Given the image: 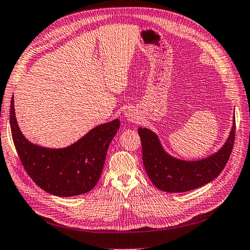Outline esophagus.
<instances>
[{"label":"esophagus","instance_id":"obj_1","mask_svg":"<svg viewBox=\"0 0 250 250\" xmlns=\"http://www.w3.org/2000/svg\"><path fill=\"white\" fill-rule=\"evenodd\" d=\"M125 117L128 119V120H134L135 119V115H134V112H132V110H127L125 112Z\"/></svg>","mask_w":250,"mask_h":250}]
</instances>
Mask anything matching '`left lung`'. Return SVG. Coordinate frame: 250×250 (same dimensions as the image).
<instances>
[{
    "label": "left lung",
    "mask_w": 250,
    "mask_h": 250,
    "mask_svg": "<svg viewBox=\"0 0 250 250\" xmlns=\"http://www.w3.org/2000/svg\"><path fill=\"white\" fill-rule=\"evenodd\" d=\"M235 120L230 135L215 154L200 161H183L166 152L157 134L147 128H139L142 161L153 185L166 192H185L204 186L217 178L228 163L233 149Z\"/></svg>",
    "instance_id": "1"
}]
</instances>
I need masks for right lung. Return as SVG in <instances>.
Masks as SVG:
<instances>
[{"label": "right lung", "mask_w": 250, "mask_h": 250, "mask_svg": "<svg viewBox=\"0 0 250 250\" xmlns=\"http://www.w3.org/2000/svg\"><path fill=\"white\" fill-rule=\"evenodd\" d=\"M10 126L19 159L33 182L53 195L67 197L86 193L97 185L120 120L94 127L68 147H42L21 133L12 97Z\"/></svg>", "instance_id": "add662e5"}]
</instances>
